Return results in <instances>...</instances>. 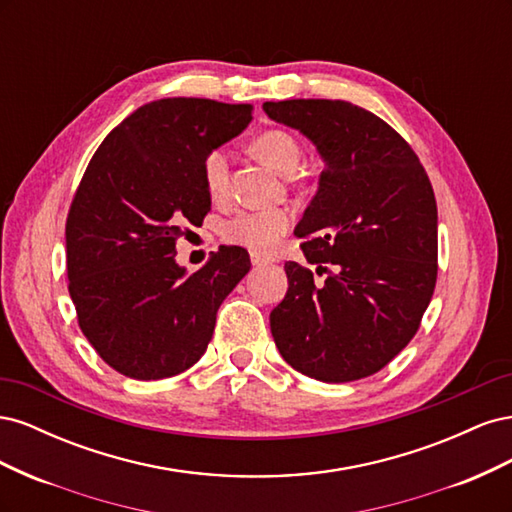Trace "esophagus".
<instances>
[{
  "instance_id": "obj_1",
  "label": "esophagus",
  "mask_w": 512,
  "mask_h": 512,
  "mask_svg": "<svg viewBox=\"0 0 512 512\" xmlns=\"http://www.w3.org/2000/svg\"><path fill=\"white\" fill-rule=\"evenodd\" d=\"M273 258L269 256H260V254H252V265L254 267H265V265H273Z\"/></svg>"
}]
</instances>
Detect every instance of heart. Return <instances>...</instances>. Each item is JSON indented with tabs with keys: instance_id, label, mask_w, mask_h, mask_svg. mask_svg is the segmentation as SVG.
Segmentation results:
<instances>
[{
	"instance_id": "heart-1",
	"label": "heart",
	"mask_w": 512,
	"mask_h": 512,
	"mask_svg": "<svg viewBox=\"0 0 512 512\" xmlns=\"http://www.w3.org/2000/svg\"><path fill=\"white\" fill-rule=\"evenodd\" d=\"M252 151L260 162H265L275 173L284 177H292L297 173L303 160V149L299 141L286 130L262 132L254 138ZM203 181L209 196H226L230 183V164L224 149H213L205 156ZM290 224L292 215L286 209H250L230 218L222 228V235L228 243L247 247L254 254H269L290 230Z\"/></svg>"
}]
</instances>
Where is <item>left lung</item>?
Instances as JSON below:
<instances>
[{
  "label": "left lung",
  "instance_id": "1",
  "mask_svg": "<svg viewBox=\"0 0 512 512\" xmlns=\"http://www.w3.org/2000/svg\"><path fill=\"white\" fill-rule=\"evenodd\" d=\"M324 162L294 235L322 284L286 262L288 292L271 312L284 361L322 382L376 374L408 346L438 277V207L412 147L389 123L344 100L265 102Z\"/></svg>",
  "mask_w": 512,
  "mask_h": 512
}]
</instances>
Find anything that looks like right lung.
Instances as JSON below:
<instances>
[{"label":"right lung","mask_w":512,"mask_h":512,"mask_svg":"<svg viewBox=\"0 0 512 512\" xmlns=\"http://www.w3.org/2000/svg\"><path fill=\"white\" fill-rule=\"evenodd\" d=\"M250 121L252 104L164 98L136 108L91 158L66 222L68 290L87 342L119 374L162 380L190 369L250 271L237 245L196 273L175 260L183 226L211 209L205 156Z\"/></svg>","instance_id":"1"}]
</instances>
